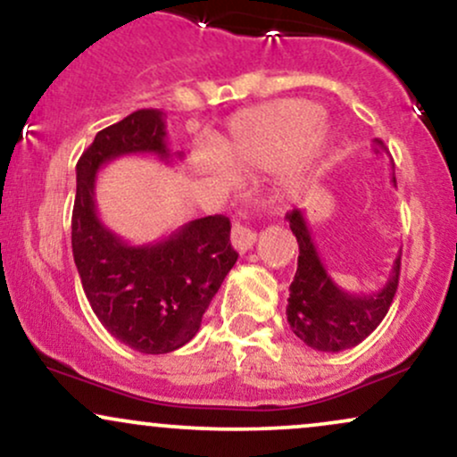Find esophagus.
<instances>
[{
    "label": "esophagus",
    "mask_w": 457,
    "mask_h": 457,
    "mask_svg": "<svg viewBox=\"0 0 457 457\" xmlns=\"http://www.w3.org/2000/svg\"><path fill=\"white\" fill-rule=\"evenodd\" d=\"M255 240H257V234L253 232L249 225H245V223H234V228H232V245H234L236 249H238L240 253L249 251L251 246L255 245Z\"/></svg>",
    "instance_id": "esophagus-1"
}]
</instances>
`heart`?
<instances>
[{"mask_svg":"<svg viewBox=\"0 0 457 457\" xmlns=\"http://www.w3.org/2000/svg\"><path fill=\"white\" fill-rule=\"evenodd\" d=\"M321 108L309 100H278L240 112L229 123V136L217 148V162L200 159V168L221 183H229L227 172L272 170L304 151L306 159L317 157L326 145L321 128Z\"/></svg>","mask_w":457,"mask_h":457,"instance_id":"b5f03b06","label":"heart"}]
</instances>
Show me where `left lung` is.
<instances>
[{
    "mask_svg": "<svg viewBox=\"0 0 457 457\" xmlns=\"http://www.w3.org/2000/svg\"><path fill=\"white\" fill-rule=\"evenodd\" d=\"M395 185V176H394ZM287 221L298 240V270L289 285L287 321L302 343L317 351L351 349L375 332L392 306L400 278V257L386 287L370 295H351L329 278L319 260L304 212L294 208Z\"/></svg>",
    "mask_w": 457,
    "mask_h": 457,
    "instance_id": "8db88e82",
    "label": "left lung"
}]
</instances>
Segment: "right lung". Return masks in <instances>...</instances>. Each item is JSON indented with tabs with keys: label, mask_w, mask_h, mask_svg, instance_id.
Masks as SVG:
<instances>
[{
	"label": "right lung",
	"mask_w": 457,
	"mask_h": 457,
	"mask_svg": "<svg viewBox=\"0 0 457 457\" xmlns=\"http://www.w3.org/2000/svg\"><path fill=\"white\" fill-rule=\"evenodd\" d=\"M172 157L166 120L142 108L97 131L76 163L71 253L93 312L114 338L140 353H170L189 343L238 253L223 214L195 219L153 245L134 246L97 217L96 174L120 155ZM180 157V155H179Z\"/></svg>",
	"instance_id": "add662e5"
}]
</instances>
